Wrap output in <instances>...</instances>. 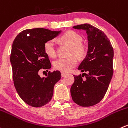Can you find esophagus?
Listing matches in <instances>:
<instances>
[{"instance_id": "obj_1", "label": "esophagus", "mask_w": 128, "mask_h": 128, "mask_svg": "<svg viewBox=\"0 0 128 128\" xmlns=\"http://www.w3.org/2000/svg\"><path fill=\"white\" fill-rule=\"evenodd\" d=\"M66 75H67L66 73L63 72H61V76L62 77H64V76H66Z\"/></svg>"}]
</instances>
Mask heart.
<instances>
[{"mask_svg":"<svg viewBox=\"0 0 128 128\" xmlns=\"http://www.w3.org/2000/svg\"><path fill=\"white\" fill-rule=\"evenodd\" d=\"M62 42L71 47L70 55L76 56L78 58H82L86 54L84 47L81 44L82 38L74 31L69 30L64 33L60 38ZM45 53L50 58H55L56 56V42L54 39H50L45 42L44 46ZM77 64V60L74 57L68 58H59L54 62V66L58 70L62 72H69Z\"/></svg>","mask_w":128,"mask_h":128,"instance_id":"heart-1","label":"heart"}]
</instances>
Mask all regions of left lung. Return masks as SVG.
<instances>
[{
  "label": "left lung",
  "instance_id": "1",
  "mask_svg": "<svg viewBox=\"0 0 128 128\" xmlns=\"http://www.w3.org/2000/svg\"><path fill=\"white\" fill-rule=\"evenodd\" d=\"M72 27L86 32L88 49L86 56L78 68L87 74L74 76L70 94L77 104L89 107L100 102L108 89L113 74V48L106 34L92 25L84 24ZM83 75L86 80L82 78Z\"/></svg>",
  "mask_w": 128,
  "mask_h": 128
}]
</instances>
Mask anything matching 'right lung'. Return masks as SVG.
<instances>
[{"label":"right lung","mask_w":128,"mask_h":128,"mask_svg":"<svg viewBox=\"0 0 128 128\" xmlns=\"http://www.w3.org/2000/svg\"><path fill=\"white\" fill-rule=\"evenodd\" d=\"M60 32L44 28L26 29L14 40L10 59L14 84L18 96L29 106L39 108L48 104L52 97L54 85L61 78L59 70L49 72L43 78L39 75L40 69L51 68L44 44Z\"/></svg>","instance_id":"add662e5"}]
</instances>
